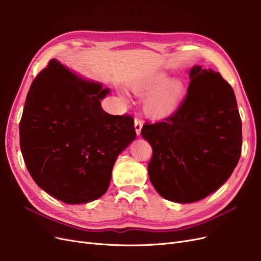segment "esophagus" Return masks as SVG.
Masks as SVG:
<instances>
[{
    "instance_id": "1",
    "label": "esophagus",
    "mask_w": 261,
    "mask_h": 261,
    "mask_svg": "<svg viewBox=\"0 0 261 261\" xmlns=\"http://www.w3.org/2000/svg\"><path fill=\"white\" fill-rule=\"evenodd\" d=\"M134 127H135V131H137V134L139 135L141 133V130L143 127V120L141 118H135Z\"/></svg>"
}]
</instances>
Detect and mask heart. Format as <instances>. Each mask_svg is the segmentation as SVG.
Segmentation results:
<instances>
[{
    "mask_svg": "<svg viewBox=\"0 0 261 261\" xmlns=\"http://www.w3.org/2000/svg\"><path fill=\"white\" fill-rule=\"evenodd\" d=\"M165 81L164 76H159L150 80H140L132 86L135 93H143L149 90ZM184 87L180 82H171L158 88L146 99V109L154 118H164L171 116L177 110Z\"/></svg>",
    "mask_w": 261,
    "mask_h": 261,
    "instance_id": "heart-1",
    "label": "heart"
}]
</instances>
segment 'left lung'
I'll list each match as a JSON object with an SVG mask.
<instances>
[{"label": "left lung", "mask_w": 261, "mask_h": 261, "mask_svg": "<svg viewBox=\"0 0 261 261\" xmlns=\"http://www.w3.org/2000/svg\"><path fill=\"white\" fill-rule=\"evenodd\" d=\"M188 93L163 121H146L142 137L152 148L148 175L156 192L175 202H194L218 190L241 155L242 123L230 84L196 66Z\"/></svg>", "instance_id": "8db88e82"}]
</instances>
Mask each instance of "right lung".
Listing matches in <instances>:
<instances>
[{
  "mask_svg": "<svg viewBox=\"0 0 261 261\" xmlns=\"http://www.w3.org/2000/svg\"><path fill=\"white\" fill-rule=\"evenodd\" d=\"M108 93L55 59L30 87L19 124L21 152L34 181L66 203L102 196L118 154L137 137L132 116L101 108Z\"/></svg>",
  "mask_w": 261,
  "mask_h": 261,
  "instance_id": "obj_1",
  "label": "right lung"
}]
</instances>
